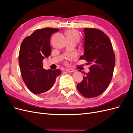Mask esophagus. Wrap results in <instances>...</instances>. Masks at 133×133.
Listing matches in <instances>:
<instances>
[{"mask_svg": "<svg viewBox=\"0 0 133 133\" xmlns=\"http://www.w3.org/2000/svg\"><path fill=\"white\" fill-rule=\"evenodd\" d=\"M66 71L69 72V73H73V72L75 71V70L74 69H66Z\"/></svg>", "mask_w": 133, "mask_h": 133, "instance_id": "obj_1", "label": "esophagus"}]
</instances>
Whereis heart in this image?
Masks as SVG:
<instances>
[{"instance_id":"1","label":"heart","mask_w":133,"mask_h":133,"mask_svg":"<svg viewBox=\"0 0 133 133\" xmlns=\"http://www.w3.org/2000/svg\"><path fill=\"white\" fill-rule=\"evenodd\" d=\"M66 36H67V38H73V39L76 40L78 42L80 38L79 35L78 34V32L73 29L68 31L66 32Z\"/></svg>"}]
</instances>
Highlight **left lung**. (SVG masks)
Listing matches in <instances>:
<instances>
[{"mask_svg": "<svg viewBox=\"0 0 133 133\" xmlns=\"http://www.w3.org/2000/svg\"><path fill=\"white\" fill-rule=\"evenodd\" d=\"M84 54L81 59L91 64L90 71L77 84L79 92L88 98L97 96L105 91L113 74L115 58L110 40L104 32L94 28H84ZM83 73V72H82Z\"/></svg>", "mask_w": 133, "mask_h": 133, "instance_id": "left-lung-1", "label": "left lung"}]
</instances>
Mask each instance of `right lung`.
Listing matches in <instances>:
<instances>
[{"mask_svg": "<svg viewBox=\"0 0 133 133\" xmlns=\"http://www.w3.org/2000/svg\"><path fill=\"white\" fill-rule=\"evenodd\" d=\"M59 29L46 28L38 29L23 40L19 54V63L24 82L36 94L50 89L56 78L61 74L59 69H43V60L51 54V35Z\"/></svg>", "mask_w": 133, "mask_h": 133, "instance_id": "add662e5", "label": "right lung"}]
</instances>
